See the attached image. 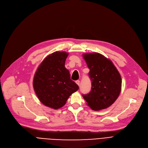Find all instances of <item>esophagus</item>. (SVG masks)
Masks as SVG:
<instances>
[{
  "label": "esophagus",
  "instance_id": "esophagus-1",
  "mask_svg": "<svg viewBox=\"0 0 148 148\" xmlns=\"http://www.w3.org/2000/svg\"><path fill=\"white\" fill-rule=\"evenodd\" d=\"M75 83H77V85H79V86H80V81H79V80H77V81L75 82Z\"/></svg>",
  "mask_w": 148,
  "mask_h": 148
}]
</instances>
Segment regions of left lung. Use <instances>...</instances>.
Segmentation results:
<instances>
[{"label":"left lung","mask_w":148,"mask_h":148,"mask_svg":"<svg viewBox=\"0 0 148 148\" xmlns=\"http://www.w3.org/2000/svg\"><path fill=\"white\" fill-rule=\"evenodd\" d=\"M90 69L91 90L83 95L91 109H104L114 103L120 94L121 77L112 62L98 53L83 55Z\"/></svg>","instance_id":"1"}]
</instances>
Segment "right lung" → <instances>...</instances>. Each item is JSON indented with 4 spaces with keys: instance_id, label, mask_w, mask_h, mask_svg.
Returning <instances> with one entry per match:
<instances>
[{
    "instance_id": "right-lung-1",
    "label": "right lung",
    "mask_w": 148,
    "mask_h": 148,
    "mask_svg": "<svg viewBox=\"0 0 148 148\" xmlns=\"http://www.w3.org/2000/svg\"><path fill=\"white\" fill-rule=\"evenodd\" d=\"M68 53L56 51L44 59L34 75L33 86L40 101L54 109L63 107L69 97L79 89L65 67Z\"/></svg>"
}]
</instances>
